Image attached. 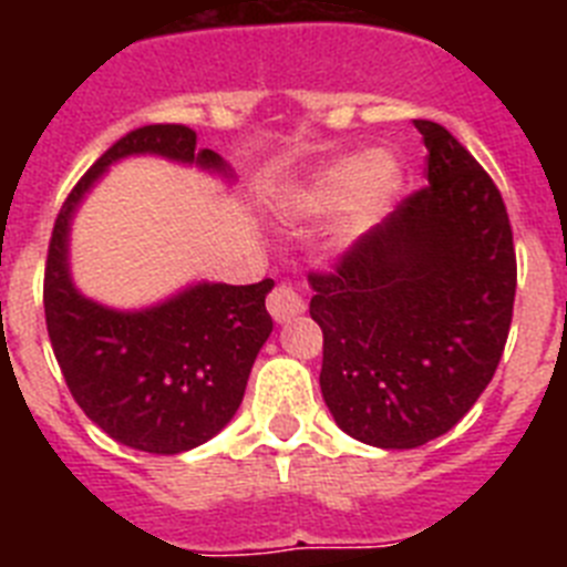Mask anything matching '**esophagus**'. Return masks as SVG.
Instances as JSON below:
<instances>
[{"mask_svg": "<svg viewBox=\"0 0 567 567\" xmlns=\"http://www.w3.org/2000/svg\"><path fill=\"white\" fill-rule=\"evenodd\" d=\"M267 307H269V315H272L278 323H287L289 318L303 312V298H300L298 289H292L289 284H278V287L269 292Z\"/></svg>", "mask_w": 567, "mask_h": 567, "instance_id": "34e87169", "label": "esophagus"}]
</instances>
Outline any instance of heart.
I'll use <instances>...</instances> for the list:
<instances>
[{"label": "heart", "mask_w": 567, "mask_h": 567, "mask_svg": "<svg viewBox=\"0 0 567 567\" xmlns=\"http://www.w3.org/2000/svg\"><path fill=\"white\" fill-rule=\"evenodd\" d=\"M403 175L392 155L374 153L369 158L343 155L323 164L298 195V207L307 215H323L343 207L340 227L354 235L378 221L398 195Z\"/></svg>", "instance_id": "obj_1"}]
</instances>
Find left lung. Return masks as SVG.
<instances>
[{
	"label": "left lung",
	"mask_w": 567,
	"mask_h": 567,
	"mask_svg": "<svg viewBox=\"0 0 567 567\" xmlns=\"http://www.w3.org/2000/svg\"><path fill=\"white\" fill-rule=\"evenodd\" d=\"M429 187L312 272L320 392L349 437L417 449L465 417L508 340L517 255L503 195L443 124L417 118Z\"/></svg>",
	"instance_id": "left-lung-1"
}]
</instances>
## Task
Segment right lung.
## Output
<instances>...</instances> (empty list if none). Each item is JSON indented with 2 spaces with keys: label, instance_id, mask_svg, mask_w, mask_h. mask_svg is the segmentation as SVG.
Here are the masks:
<instances>
[{
  "label": "right lung",
  "instance_id": "obj_1",
  "mask_svg": "<svg viewBox=\"0 0 567 567\" xmlns=\"http://www.w3.org/2000/svg\"><path fill=\"white\" fill-rule=\"evenodd\" d=\"M127 155H162L233 175L221 155L195 147V130L184 124H147L122 135L59 209L44 267V320L70 394L104 434L135 452L182 454L215 437L238 412L272 332L264 300L275 280L249 287L204 280L138 312L84 298L70 278V221L110 164Z\"/></svg>",
  "mask_w": 567,
  "mask_h": 567
}]
</instances>
